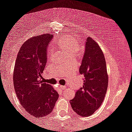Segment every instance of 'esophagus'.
I'll use <instances>...</instances> for the list:
<instances>
[{"label": "esophagus", "instance_id": "34e87169", "mask_svg": "<svg viewBox=\"0 0 132 132\" xmlns=\"http://www.w3.org/2000/svg\"><path fill=\"white\" fill-rule=\"evenodd\" d=\"M60 88L61 89L64 90V89H66V87H65V86H60Z\"/></svg>", "mask_w": 132, "mask_h": 132}]
</instances>
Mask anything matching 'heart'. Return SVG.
<instances>
[{
	"label": "heart",
	"mask_w": 132,
	"mask_h": 132,
	"mask_svg": "<svg viewBox=\"0 0 132 132\" xmlns=\"http://www.w3.org/2000/svg\"><path fill=\"white\" fill-rule=\"evenodd\" d=\"M56 46L72 56H79L82 53L83 51L82 47L78 46V43L76 39L72 37H63L56 43ZM48 54L52 55V51L49 50Z\"/></svg>",
	"instance_id": "b5f03b06"
}]
</instances>
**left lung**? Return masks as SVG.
Listing matches in <instances>:
<instances>
[{"instance_id": "8db88e82", "label": "left lung", "mask_w": 132, "mask_h": 132, "mask_svg": "<svg viewBox=\"0 0 132 132\" xmlns=\"http://www.w3.org/2000/svg\"><path fill=\"white\" fill-rule=\"evenodd\" d=\"M84 76V85L77 91L70 104L75 113L81 117L93 115L102 104L108 86L104 55L98 44L89 37L80 67Z\"/></svg>"}]
</instances>
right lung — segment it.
Returning <instances> with one entry per match:
<instances>
[{
  "label": "right lung",
  "mask_w": 132,
  "mask_h": 132,
  "mask_svg": "<svg viewBox=\"0 0 132 132\" xmlns=\"http://www.w3.org/2000/svg\"><path fill=\"white\" fill-rule=\"evenodd\" d=\"M52 35L43 34L26 40L16 58L13 80L15 91L23 108L36 118L49 115L58 99V93L41 81L46 63V48Z\"/></svg>",
  "instance_id": "right-lung-1"
}]
</instances>
